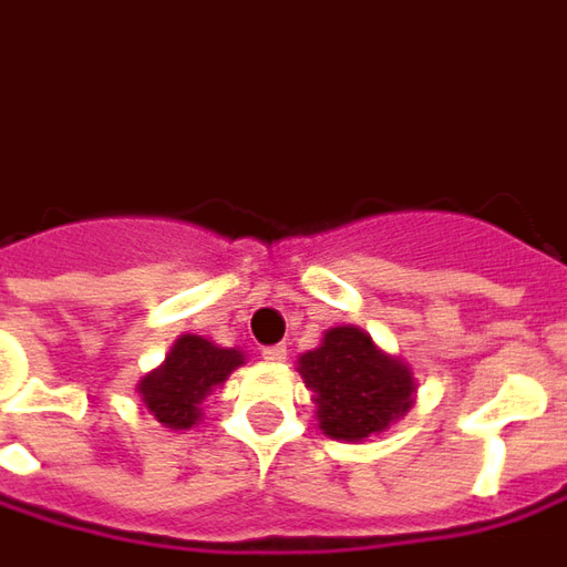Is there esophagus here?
<instances>
[{
    "mask_svg": "<svg viewBox=\"0 0 567 567\" xmlns=\"http://www.w3.org/2000/svg\"><path fill=\"white\" fill-rule=\"evenodd\" d=\"M261 358L271 361V364H280V361H287V346H265Z\"/></svg>",
    "mask_w": 567,
    "mask_h": 567,
    "instance_id": "esophagus-1",
    "label": "esophagus"
}]
</instances>
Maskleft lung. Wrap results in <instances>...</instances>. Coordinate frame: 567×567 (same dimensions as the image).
I'll use <instances>...</instances> for the list:
<instances>
[{
    "label": "left lung",
    "instance_id": "obj_1",
    "mask_svg": "<svg viewBox=\"0 0 567 567\" xmlns=\"http://www.w3.org/2000/svg\"><path fill=\"white\" fill-rule=\"evenodd\" d=\"M299 373L315 392L323 435L336 441L370 439L413 401L408 367L382 354L358 327H333L321 349L299 358Z\"/></svg>",
    "mask_w": 567,
    "mask_h": 567
}]
</instances>
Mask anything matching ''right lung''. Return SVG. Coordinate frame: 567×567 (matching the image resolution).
<instances>
[{"instance_id": "1", "label": "right lung", "mask_w": 567, "mask_h": 567, "mask_svg": "<svg viewBox=\"0 0 567 567\" xmlns=\"http://www.w3.org/2000/svg\"><path fill=\"white\" fill-rule=\"evenodd\" d=\"M244 364V354L218 349L203 336H182L172 346L166 364L147 373L138 385L142 401L166 429H190L197 423L203 395L228 380L234 367Z\"/></svg>"}]
</instances>
